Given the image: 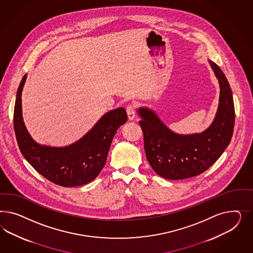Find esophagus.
I'll return each mask as SVG.
<instances>
[{"instance_id": "obj_1", "label": "esophagus", "mask_w": 253, "mask_h": 253, "mask_svg": "<svg viewBox=\"0 0 253 253\" xmlns=\"http://www.w3.org/2000/svg\"><path fill=\"white\" fill-rule=\"evenodd\" d=\"M126 111H127V114H128V118L129 120H133L134 117H135V107L133 104H130L128 105L126 107Z\"/></svg>"}]
</instances>
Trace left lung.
<instances>
[{
    "instance_id": "obj_1",
    "label": "left lung",
    "mask_w": 253,
    "mask_h": 253,
    "mask_svg": "<svg viewBox=\"0 0 253 253\" xmlns=\"http://www.w3.org/2000/svg\"><path fill=\"white\" fill-rule=\"evenodd\" d=\"M220 84V101L212 124L201 133L181 135L161 123L153 111L139 108L146 159L156 173L181 180L204 172L229 145L235 125V107L228 81L214 62L209 61Z\"/></svg>"
}]
</instances>
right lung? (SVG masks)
<instances>
[{
    "label": "right lung",
    "instance_id": "add662e5",
    "mask_svg": "<svg viewBox=\"0 0 253 253\" xmlns=\"http://www.w3.org/2000/svg\"><path fill=\"white\" fill-rule=\"evenodd\" d=\"M27 75L17 89L14 110V129L17 145L33 168L47 180L65 187L88 184L99 174L118 128L126 123L124 107L113 109L103 116L92 130L78 142L65 147L37 144L25 127L22 118L21 92Z\"/></svg>",
    "mask_w": 253,
    "mask_h": 253
}]
</instances>
